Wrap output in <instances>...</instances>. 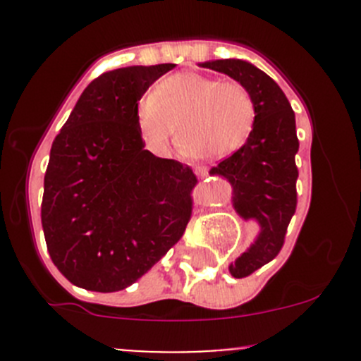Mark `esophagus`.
Here are the masks:
<instances>
[{
  "mask_svg": "<svg viewBox=\"0 0 361 361\" xmlns=\"http://www.w3.org/2000/svg\"><path fill=\"white\" fill-rule=\"evenodd\" d=\"M195 174H197V176H201V178L207 176V167H206V166L195 167Z\"/></svg>",
  "mask_w": 361,
  "mask_h": 361,
  "instance_id": "34e87169",
  "label": "esophagus"
}]
</instances>
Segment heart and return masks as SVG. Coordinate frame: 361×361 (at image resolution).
Segmentation results:
<instances>
[{"instance_id":"heart-1","label":"heart","mask_w":361,"mask_h":361,"mask_svg":"<svg viewBox=\"0 0 361 361\" xmlns=\"http://www.w3.org/2000/svg\"><path fill=\"white\" fill-rule=\"evenodd\" d=\"M255 120L257 104L245 85L199 73L167 76L136 104L137 129L148 148L166 150L176 123L174 145L197 160L234 154L248 141Z\"/></svg>"}]
</instances>
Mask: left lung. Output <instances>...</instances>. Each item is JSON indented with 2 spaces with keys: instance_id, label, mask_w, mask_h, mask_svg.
<instances>
[{
  "instance_id": "1",
  "label": "left lung",
  "mask_w": 361,
  "mask_h": 361,
  "mask_svg": "<svg viewBox=\"0 0 361 361\" xmlns=\"http://www.w3.org/2000/svg\"><path fill=\"white\" fill-rule=\"evenodd\" d=\"M201 66L225 73L245 85L257 104V120L248 141L209 171L231 181L232 204L239 216L260 225L253 245L228 265L234 278H246L278 257L297 209L295 113L278 83L251 63L220 59Z\"/></svg>"
}]
</instances>
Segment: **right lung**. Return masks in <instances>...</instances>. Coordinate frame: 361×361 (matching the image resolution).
<instances>
[{"label":"right lung","mask_w":361,"mask_h":361,"mask_svg":"<svg viewBox=\"0 0 361 361\" xmlns=\"http://www.w3.org/2000/svg\"><path fill=\"white\" fill-rule=\"evenodd\" d=\"M176 64L129 66L87 85L50 150L42 201L47 248L80 288L118 292L183 235L197 176L145 150L136 104Z\"/></svg>","instance_id":"right-lung-1"}]
</instances>
